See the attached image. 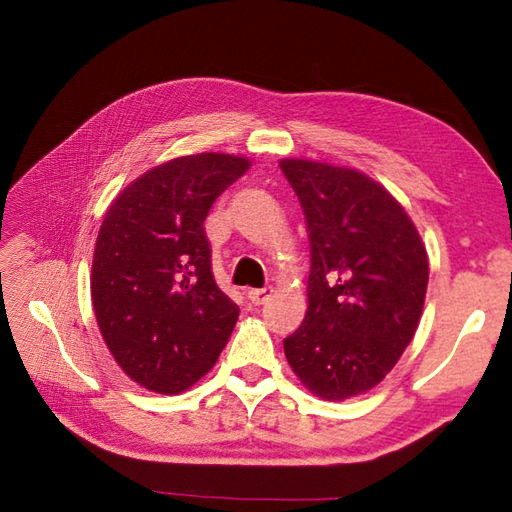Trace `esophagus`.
Masks as SVG:
<instances>
[{"instance_id": "1", "label": "esophagus", "mask_w": 512, "mask_h": 512, "mask_svg": "<svg viewBox=\"0 0 512 512\" xmlns=\"http://www.w3.org/2000/svg\"><path fill=\"white\" fill-rule=\"evenodd\" d=\"M270 295H273V288H250L246 292V297L255 303V306H262L264 301L270 299Z\"/></svg>"}]
</instances>
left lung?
Listing matches in <instances>:
<instances>
[{"label": "left lung", "mask_w": 512, "mask_h": 512, "mask_svg": "<svg viewBox=\"0 0 512 512\" xmlns=\"http://www.w3.org/2000/svg\"><path fill=\"white\" fill-rule=\"evenodd\" d=\"M310 239L308 310L284 339L292 372L323 400L367 394L411 343L429 257L416 224L363 171L284 158Z\"/></svg>", "instance_id": "8db88e82"}]
</instances>
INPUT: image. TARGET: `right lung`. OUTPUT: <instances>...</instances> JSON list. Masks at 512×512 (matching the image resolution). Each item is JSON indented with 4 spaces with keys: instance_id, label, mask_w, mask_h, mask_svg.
Returning a JSON list of instances; mask_svg holds the SVG:
<instances>
[{
    "instance_id": "add662e5",
    "label": "right lung",
    "mask_w": 512,
    "mask_h": 512,
    "mask_svg": "<svg viewBox=\"0 0 512 512\" xmlns=\"http://www.w3.org/2000/svg\"><path fill=\"white\" fill-rule=\"evenodd\" d=\"M250 160L180 156L129 182L110 204L92 257V306L123 372L182 394L211 372L239 308L217 288L204 235L209 209Z\"/></svg>"
}]
</instances>
